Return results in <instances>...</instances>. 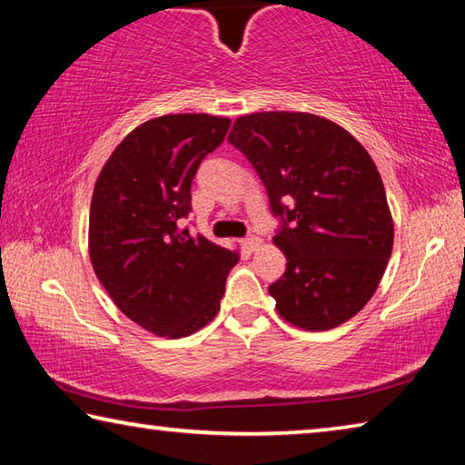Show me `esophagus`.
Segmentation results:
<instances>
[{
  "instance_id": "34e87169",
  "label": "esophagus",
  "mask_w": 465,
  "mask_h": 465,
  "mask_svg": "<svg viewBox=\"0 0 465 465\" xmlns=\"http://www.w3.org/2000/svg\"><path fill=\"white\" fill-rule=\"evenodd\" d=\"M261 238H256V235H248V238H243V248L246 250H250V252H254L258 246H261Z\"/></svg>"
}]
</instances>
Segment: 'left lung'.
<instances>
[{"label": "left lung", "mask_w": 465, "mask_h": 465, "mask_svg": "<svg viewBox=\"0 0 465 465\" xmlns=\"http://www.w3.org/2000/svg\"><path fill=\"white\" fill-rule=\"evenodd\" d=\"M227 141L246 155L279 219L287 269L269 287L281 318L303 330L344 324L373 297L393 246L371 155L336 123L305 113L240 116Z\"/></svg>", "instance_id": "obj_1"}]
</instances>
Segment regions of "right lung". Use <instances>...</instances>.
Wrapping results in <instances>:
<instances>
[{
    "instance_id": "add662e5",
    "label": "right lung",
    "mask_w": 465,
    "mask_h": 465,
    "mask_svg": "<svg viewBox=\"0 0 465 465\" xmlns=\"http://www.w3.org/2000/svg\"><path fill=\"white\" fill-rule=\"evenodd\" d=\"M230 119L168 114L121 141L94 186L90 261L124 316L157 336L183 338L219 312L235 252L193 235V178L223 143Z\"/></svg>"
}]
</instances>
